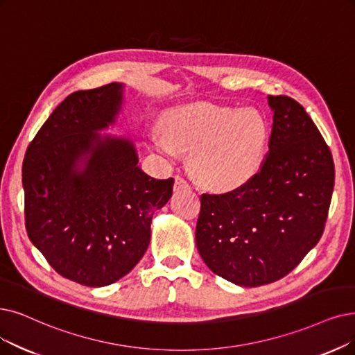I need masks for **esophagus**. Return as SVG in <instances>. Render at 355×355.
Returning a JSON list of instances; mask_svg holds the SVG:
<instances>
[{
    "instance_id": "34e87169",
    "label": "esophagus",
    "mask_w": 355,
    "mask_h": 355,
    "mask_svg": "<svg viewBox=\"0 0 355 355\" xmlns=\"http://www.w3.org/2000/svg\"><path fill=\"white\" fill-rule=\"evenodd\" d=\"M189 188H191V185L188 183V180H185L182 176L175 178V191H183V189H189Z\"/></svg>"
}]
</instances>
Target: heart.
<instances>
[{
	"label": "heart",
	"instance_id": "1",
	"mask_svg": "<svg viewBox=\"0 0 355 355\" xmlns=\"http://www.w3.org/2000/svg\"><path fill=\"white\" fill-rule=\"evenodd\" d=\"M164 126L151 132L153 148L167 159L192 150L193 172L211 188L243 185L263 162L269 130L257 109L189 105L170 112Z\"/></svg>",
	"mask_w": 355,
	"mask_h": 355
}]
</instances>
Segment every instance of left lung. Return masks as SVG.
<instances>
[{"label": "left lung", "mask_w": 355, "mask_h": 355, "mask_svg": "<svg viewBox=\"0 0 355 355\" xmlns=\"http://www.w3.org/2000/svg\"><path fill=\"white\" fill-rule=\"evenodd\" d=\"M274 112L269 151L242 187L202 193L195 240L212 272L242 287L274 282L322 237L334 192L329 147L304 107L268 96Z\"/></svg>", "instance_id": "1"}]
</instances>
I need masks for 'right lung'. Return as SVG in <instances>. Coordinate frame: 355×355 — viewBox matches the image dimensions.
<instances>
[{
	"mask_svg": "<svg viewBox=\"0 0 355 355\" xmlns=\"http://www.w3.org/2000/svg\"><path fill=\"white\" fill-rule=\"evenodd\" d=\"M123 84L69 94L42 125L23 160L24 220L31 242L56 272L105 287L144 257L155 209L173 178L138 166L128 138L98 134L115 125Z\"/></svg>",
	"mask_w": 355,
	"mask_h": 355,
	"instance_id": "right-lung-1",
	"label": "right lung"
}]
</instances>
